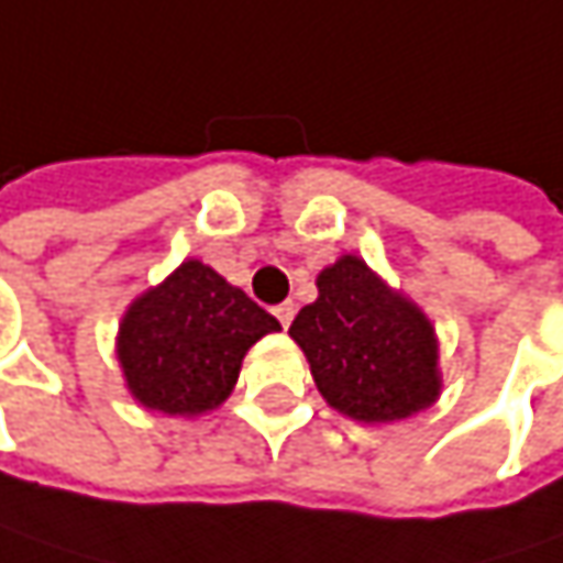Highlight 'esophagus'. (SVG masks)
Returning a JSON list of instances; mask_svg holds the SVG:
<instances>
[{"instance_id": "1", "label": "esophagus", "mask_w": 563, "mask_h": 563, "mask_svg": "<svg viewBox=\"0 0 563 563\" xmlns=\"http://www.w3.org/2000/svg\"><path fill=\"white\" fill-rule=\"evenodd\" d=\"M274 314H277V321H280L283 328H289V321H292V314H296V306H292V302H280V306L274 309Z\"/></svg>"}]
</instances>
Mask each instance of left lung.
Here are the masks:
<instances>
[{
  "label": "left lung",
  "mask_w": 563,
  "mask_h": 563,
  "mask_svg": "<svg viewBox=\"0 0 563 563\" xmlns=\"http://www.w3.org/2000/svg\"><path fill=\"white\" fill-rule=\"evenodd\" d=\"M318 299L296 314L321 398L363 423H391L440 398V344L430 318L385 286L366 261L344 254L318 274Z\"/></svg>",
  "instance_id": "1"
}]
</instances>
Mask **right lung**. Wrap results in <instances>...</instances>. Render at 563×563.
<instances>
[{
  "mask_svg": "<svg viewBox=\"0 0 563 563\" xmlns=\"http://www.w3.org/2000/svg\"><path fill=\"white\" fill-rule=\"evenodd\" d=\"M280 321L203 261H184L130 302L117 331V360L130 395L150 411L197 417L219 408L242 360Z\"/></svg>",
  "mask_w": 563,
  "mask_h": 563,
  "instance_id": "add662e5",
  "label": "right lung"
}]
</instances>
